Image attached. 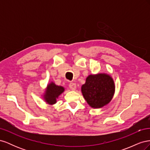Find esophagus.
Masks as SVG:
<instances>
[{
    "label": "esophagus",
    "mask_w": 150,
    "mask_h": 150,
    "mask_svg": "<svg viewBox=\"0 0 150 150\" xmlns=\"http://www.w3.org/2000/svg\"><path fill=\"white\" fill-rule=\"evenodd\" d=\"M69 88L72 91H75L76 89V84L75 83H70L69 84Z\"/></svg>",
    "instance_id": "34e87169"
}]
</instances>
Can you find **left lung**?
<instances>
[{"label": "left lung", "instance_id": "obj_1", "mask_svg": "<svg viewBox=\"0 0 150 150\" xmlns=\"http://www.w3.org/2000/svg\"><path fill=\"white\" fill-rule=\"evenodd\" d=\"M115 91L114 81L105 73L91 74L81 87L85 100L93 108H101L110 103Z\"/></svg>", "mask_w": 150, "mask_h": 150}]
</instances>
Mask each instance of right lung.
I'll use <instances>...</instances> for the list:
<instances>
[{
  "instance_id": "1",
  "label": "right lung",
  "mask_w": 150,
  "mask_h": 150,
  "mask_svg": "<svg viewBox=\"0 0 150 150\" xmlns=\"http://www.w3.org/2000/svg\"><path fill=\"white\" fill-rule=\"evenodd\" d=\"M64 91V88L60 86H57L54 83H49L44 94L45 101L49 104H55L59 96Z\"/></svg>"
}]
</instances>
